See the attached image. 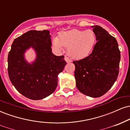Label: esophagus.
I'll return each instance as SVG.
<instances>
[{"instance_id":"34e87169","label":"esophagus","mask_w":130,"mask_h":130,"mask_svg":"<svg viewBox=\"0 0 130 130\" xmlns=\"http://www.w3.org/2000/svg\"><path fill=\"white\" fill-rule=\"evenodd\" d=\"M65 60L66 61V62H67V63H70V62H71V59H70L68 57H66V56L65 57Z\"/></svg>"}]
</instances>
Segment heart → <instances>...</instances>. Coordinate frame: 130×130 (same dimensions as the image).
<instances>
[{
  "instance_id": "heart-1",
  "label": "heart",
  "mask_w": 130,
  "mask_h": 130,
  "mask_svg": "<svg viewBox=\"0 0 130 130\" xmlns=\"http://www.w3.org/2000/svg\"><path fill=\"white\" fill-rule=\"evenodd\" d=\"M96 43V36L92 30L73 29L61 32L59 38L53 39L54 47L62 50L68 47V54L73 59L80 60L92 53Z\"/></svg>"
}]
</instances>
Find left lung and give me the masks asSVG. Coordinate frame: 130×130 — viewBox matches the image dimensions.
I'll list each match as a JSON object with an SVG mask.
<instances>
[{
	"label": "left lung",
	"mask_w": 130,
	"mask_h": 130,
	"mask_svg": "<svg viewBox=\"0 0 130 130\" xmlns=\"http://www.w3.org/2000/svg\"><path fill=\"white\" fill-rule=\"evenodd\" d=\"M92 27L97 41L92 53L73 63L77 89L84 95L97 98L106 93L117 80L120 52L114 37L101 26Z\"/></svg>",
	"instance_id": "obj_1"
}]
</instances>
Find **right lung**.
Wrapping results in <instances>:
<instances>
[{
  "label": "right lung",
  "mask_w": 130,
  "mask_h": 130,
  "mask_svg": "<svg viewBox=\"0 0 130 130\" xmlns=\"http://www.w3.org/2000/svg\"><path fill=\"white\" fill-rule=\"evenodd\" d=\"M50 31L29 30L13 41L8 56V73L12 84L21 94L34 100L47 97L56 90L58 74L66 65L64 56L52 53ZM32 47L36 59L32 64L24 53Z\"/></svg>",
  "instance_id": "obj_1"
}]
</instances>
